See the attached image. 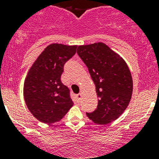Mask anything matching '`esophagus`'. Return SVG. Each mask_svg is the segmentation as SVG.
Masks as SVG:
<instances>
[{
    "label": "esophagus",
    "instance_id": "1",
    "mask_svg": "<svg viewBox=\"0 0 159 159\" xmlns=\"http://www.w3.org/2000/svg\"><path fill=\"white\" fill-rule=\"evenodd\" d=\"M77 99H78L79 101H80L81 99H82V93H79L78 95H76Z\"/></svg>",
    "mask_w": 159,
    "mask_h": 159
}]
</instances>
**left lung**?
<instances>
[{"label":"left lung","mask_w":159,"mask_h":159,"mask_svg":"<svg viewBox=\"0 0 159 159\" xmlns=\"http://www.w3.org/2000/svg\"><path fill=\"white\" fill-rule=\"evenodd\" d=\"M77 53L88 67L99 98L96 109L87 116L98 124L115 121L131 99L133 80L128 66L119 55L101 42L79 46Z\"/></svg>","instance_id":"8db88e82"}]
</instances>
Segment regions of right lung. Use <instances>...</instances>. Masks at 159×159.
<instances>
[{
  "instance_id": "1",
  "label": "right lung",
  "mask_w": 159,
  "mask_h": 159,
  "mask_svg": "<svg viewBox=\"0 0 159 159\" xmlns=\"http://www.w3.org/2000/svg\"><path fill=\"white\" fill-rule=\"evenodd\" d=\"M76 45L52 43L38 57L24 84V97L29 111L39 121L53 123L65 116L73 102L61 82L64 66L76 52Z\"/></svg>"
}]
</instances>
